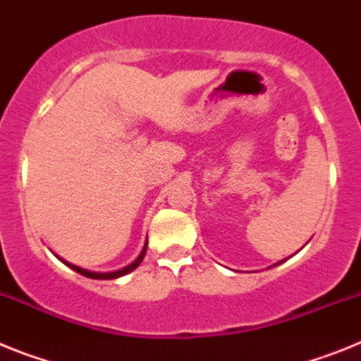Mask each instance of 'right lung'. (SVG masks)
<instances>
[{"instance_id":"add662e5","label":"right lung","mask_w":361,"mask_h":361,"mask_svg":"<svg viewBox=\"0 0 361 361\" xmlns=\"http://www.w3.org/2000/svg\"><path fill=\"white\" fill-rule=\"evenodd\" d=\"M145 253H146V247H145V250H142V253L139 255V258H137L135 262H132V264H130V266L123 267V269H119V271H111V273H94V271H86V269H82V267H78V266H73V264H70V262H65V260H63V262H65L66 266L70 267V269L78 271L79 275L86 276V279H95V280H111V279H119V276L126 275V273H130V271L135 269V267L142 262V258H145ZM59 260H61V258H59Z\"/></svg>"}]
</instances>
